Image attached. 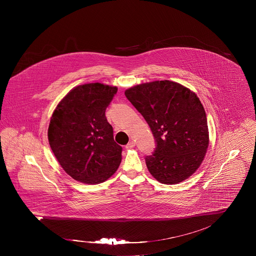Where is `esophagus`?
I'll return each instance as SVG.
<instances>
[{"instance_id": "34e87169", "label": "esophagus", "mask_w": 256, "mask_h": 256, "mask_svg": "<svg viewBox=\"0 0 256 256\" xmlns=\"http://www.w3.org/2000/svg\"><path fill=\"white\" fill-rule=\"evenodd\" d=\"M134 146H135V142H134V141H130V142H128V144L126 146V148L130 150V148H132Z\"/></svg>"}]
</instances>
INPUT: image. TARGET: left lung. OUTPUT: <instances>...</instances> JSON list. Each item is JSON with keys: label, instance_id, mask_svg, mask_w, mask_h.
Returning <instances> with one entry per match:
<instances>
[{"label": "left lung", "instance_id": "1", "mask_svg": "<svg viewBox=\"0 0 256 256\" xmlns=\"http://www.w3.org/2000/svg\"><path fill=\"white\" fill-rule=\"evenodd\" d=\"M124 95L145 118L156 142L154 152L146 156L150 174L163 184L191 176L209 145L206 114L198 96L170 80L138 84Z\"/></svg>", "mask_w": 256, "mask_h": 256}]
</instances>
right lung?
Returning a JSON list of instances; mask_svg holds the SVG:
<instances>
[{"label":"right lung","mask_w":256,"mask_h":256,"mask_svg":"<svg viewBox=\"0 0 256 256\" xmlns=\"http://www.w3.org/2000/svg\"><path fill=\"white\" fill-rule=\"evenodd\" d=\"M117 90L98 82L76 86L50 117V146L63 170L78 182H104L121 163L122 146L114 141L106 117Z\"/></svg>","instance_id":"obj_1"}]
</instances>
